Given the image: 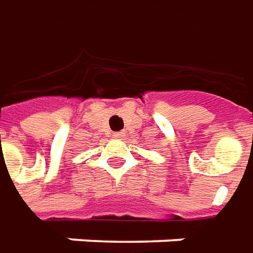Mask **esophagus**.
<instances>
[{
  "label": "esophagus",
  "mask_w": 253,
  "mask_h": 253,
  "mask_svg": "<svg viewBox=\"0 0 253 253\" xmlns=\"http://www.w3.org/2000/svg\"><path fill=\"white\" fill-rule=\"evenodd\" d=\"M125 135H126V133H125V131H118V133H113V137H115V138H119V140H122Z\"/></svg>",
  "instance_id": "34e87169"
}]
</instances>
